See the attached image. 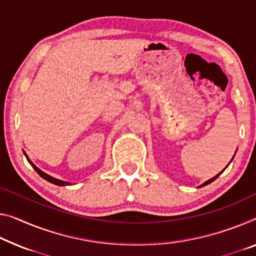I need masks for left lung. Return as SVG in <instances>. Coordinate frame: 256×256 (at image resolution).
Listing matches in <instances>:
<instances>
[{"instance_id":"1","label":"left lung","mask_w":256,"mask_h":256,"mask_svg":"<svg viewBox=\"0 0 256 256\" xmlns=\"http://www.w3.org/2000/svg\"><path fill=\"white\" fill-rule=\"evenodd\" d=\"M231 161H232V160H231ZM231 161H230V162H231ZM230 162H229V164H230ZM226 167H228V166H226ZM226 168H224V169H223V170H222L221 172H220V174H218V175H216V176H214V178H213L208 180H207V182H205V183H204V184H202V186H200V188H202V186H207V184H210V183H212V182H213V180H215L216 178H218V176H220V175H221V174H222V172H223L224 170H226Z\"/></svg>"}]
</instances>
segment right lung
<instances>
[{"mask_svg":"<svg viewBox=\"0 0 256 256\" xmlns=\"http://www.w3.org/2000/svg\"><path fill=\"white\" fill-rule=\"evenodd\" d=\"M24 154H25V156L27 158V160H28V162L32 164V167L35 169V172H38V175L41 176L42 178H44L46 180H48V182H50V183H52V184H56V186H68V184H70L68 182H65V180H57V178H52V176H50V175H48V174H46L44 172H42L41 169H38L36 166H35V164L32 162V161H30V159H28V156H27V154L25 152H24Z\"/></svg>","mask_w":256,"mask_h":256,"instance_id":"right-lung-1","label":"right lung"}]
</instances>
